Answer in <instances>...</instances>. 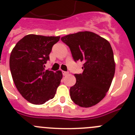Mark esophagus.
<instances>
[{
  "label": "esophagus",
  "instance_id": "1",
  "mask_svg": "<svg viewBox=\"0 0 135 135\" xmlns=\"http://www.w3.org/2000/svg\"><path fill=\"white\" fill-rule=\"evenodd\" d=\"M62 73H63V75H64V76H66V75L69 74V71H62Z\"/></svg>",
  "mask_w": 135,
  "mask_h": 135
}]
</instances>
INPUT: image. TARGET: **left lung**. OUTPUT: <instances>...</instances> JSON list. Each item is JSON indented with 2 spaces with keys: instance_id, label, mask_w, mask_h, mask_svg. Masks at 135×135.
Segmentation results:
<instances>
[{
  "instance_id": "8db88e82",
  "label": "left lung",
  "mask_w": 135,
  "mask_h": 135,
  "mask_svg": "<svg viewBox=\"0 0 135 135\" xmlns=\"http://www.w3.org/2000/svg\"><path fill=\"white\" fill-rule=\"evenodd\" d=\"M69 46L75 62H84L82 74H75L76 84L70 89L71 99L90 108L105 96L115 74L112 46L107 40L91 32H80L61 38Z\"/></svg>"
}]
</instances>
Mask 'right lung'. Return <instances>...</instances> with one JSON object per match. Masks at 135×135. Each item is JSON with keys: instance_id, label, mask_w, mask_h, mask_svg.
<instances>
[{"instance_id": "1", "label": "right lung", "mask_w": 135, "mask_h": 135, "mask_svg": "<svg viewBox=\"0 0 135 135\" xmlns=\"http://www.w3.org/2000/svg\"><path fill=\"white\" fill-rule=\"evenodd\" d=\"M60 36L29 34L16 44L9 59L11 73L17 89L30 103L41 105L54 98L61 71L45 70L52 47Z\"/></svg>"}]
</instances>
